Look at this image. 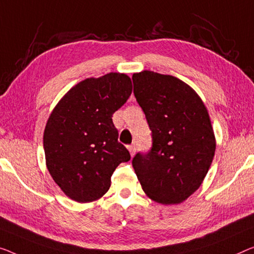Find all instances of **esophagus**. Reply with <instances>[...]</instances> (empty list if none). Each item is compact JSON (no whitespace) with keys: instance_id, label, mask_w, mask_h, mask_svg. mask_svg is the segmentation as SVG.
Masks as SVG:
<instances>
[{"instance_id":"1","label":"esophagus","mask_w":254,"mask_h":254,"mask_svg":"<svg viewBox=\"0 0 254 254\" xmlns=\"http://www.w3.org/2000/svg\"><path fill=\"white\" fill-rule=\"evenodd\" d=\"M127 149H128V151H130L131 156H133V155L135 154V146H134V145H130V146H127Z\"/></svg>"}]
</instances>
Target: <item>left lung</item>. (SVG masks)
<instances>
[{
	"label": "left lung",
	"mask_w": 254,
	"mask_h": 254,
	"mask_svg": "<svg viewBox=\"0 0 254 254\" xmlns=\"http://www.w3.org/2000/svg\"><path fill=\"white\" fill-rule=\"evenodd\" d=\"M132 79L153 137L148 153L132 160L134 172L149 198L179 204L199 188L213 160L209 112L194 89L171 75L143 70Z\"/></svg>",
	"instance_id": "left-lung-1"
}]
</instances>
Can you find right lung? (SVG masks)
I'll return each mask as SVG.
<instances>
[{"mask_svg":"<svg viewBox=\"0 0 254 254\" xmlns=\"http://www.w3.org/2000/svg\"><path fill=\"white\" fill-rule=\"evenodd\" d=\"M132 92L127 74L109 73L77 83L57 104L43 134L45 163L65 195L78 203L99 199L130 153L117 141L113 114Z\"/></svg>","mask_w":254,"mask_h":254,"instance_id":"add662e5","label":"right lung"}]
</instances>
